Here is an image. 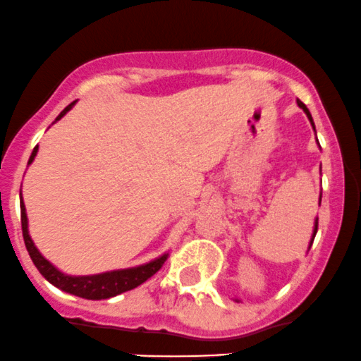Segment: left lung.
Returning <instances> with one entry per match:
<instances>
[{
  "label": "left lung",
  "mask_w": 361,
  "mask_h": 361,
  "mask_svg": "<svg viewBox=\"0 0 361 361\" xmlns=\"http://www.w3.org/2000/svg\"><path fill=\"white\" fill-rule=\"evenodd\" d=\"M298 106L301 108V110L305 111L306 114V117H308V120H310V123H312V127H313V130H315V123H313V118H312V114H310V110L308 108H306V104L305 103H301L300 99H298ZM315 135H317V130H315ZM317 142H319V139H317ZM319 148H320V145H319ZM320 201H322V192H320V197H319V204H320ZM317 227H319V216H317L315 219V222H313V232H312V238H310V244H308V250L310 247H312V243H313V239H315V234H317ZM234 301H241V300H238V298H234Z\"/></svg>",
  "instance_id": "left-lung-1"
}]
</instances>
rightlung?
Instances as JSON below:
<instances>
[{
    "label": "right lung",
    "instance_id": "add662e5",
    "mask_svg": "<svg viewBox=\"0 0 361 361\" xmlns=\"http://www.w3.org/2000/svg\"><path fill=\"white\" fill-rule=\"evenodd\" d=\"M75 103L77 102L68 104V106L55 118V122H58L60 118H63L65 115L72 110ZM37 151H39V146H36V148L32 149L27 165L32 164ZM20 213H22V234H24L25 247L27 251H29L36 269L39 270V274L49 282V284L55 286V288L61 289L63 293L73 294V296L84 298V300H108V298H114L117 296V294L126 293V290L137 288V286H141L142 282L148 281L151 275L157 274L158 270L161 269V265L165 263V259L169 258V251H166V253L160 255V257L151 259L148 263H142V265H137V267H130V269L108 270V272L91 274V275L65 274L61 272L60 269H56L49 259L42 257L41 251L37 250L36 244L32 241V238H30L29 219H27L25 204H24V200H22V191H20Z\"/></svg>",
    "mask_w": 361,
    "mask_h": 361
}]
</instances>
